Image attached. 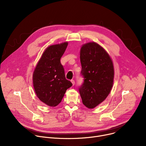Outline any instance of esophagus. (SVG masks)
Listing matches in <instances>:
<instances>
[{
  "mask_svg": "<svg viewBox=\"0 0 146 146\" xmlns=\"http://www.w3.org/2000/svg\"><path fill=\"white\" fill-rule=\"evenodd\" d=\"M71 82H72V83L73 86H74V85L75 84V81H74V80H71Z\"/></svg>",
  "mask_w": 146,
  "mask_h": 146,
  "instance_id": "1",
  "label": "esophagus"
}]
</instances>
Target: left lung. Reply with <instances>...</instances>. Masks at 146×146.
<instances>
[{"mask_svg":"<svg viewBox=\"0 0 146 146\" xmlns=\"http://www.w3.org/2000/svg\"><path fill=\"white\" fill-rule=\"evenodd\" d=\"M80 62L84 82L79 92L82 103L93 109L105 100L112 88L114 74L113 62L105 50L95 42L81 47Z\"/></svg>","mask_w":146,"mask_h":146,"instance_id":"left-lung-1","label":"left lung"}]
</instances>
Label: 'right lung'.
Instances as JSON below:
<instances>
[{
	"label": "right lung",
	"mask_w": 146,
	"mask_h": 146,
	"mask_svg": "<svg viewBox=\"0 0 146 146\" xmlns=\"http://www.w3.org/2000/svg\"><path fill=\"white\" fill-rule=\"evenodd\" d=\"M68 42L47 47L40 59L33 74L35 91L38 99L47 105L56 106L72 83L66 80L60 59Z\"/></svg>",
	"instance_id": "add662e5"
}]
</instances>
